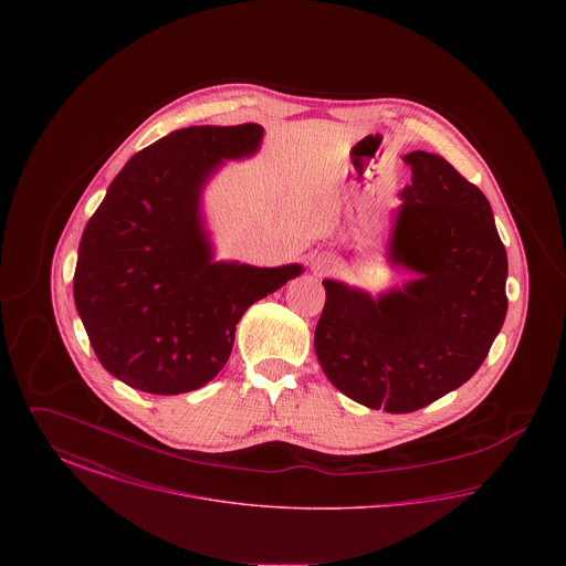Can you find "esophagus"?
Segmentation results:
<instances>
[{
  "mask_svg": "<svg viewBox=\"0 0 566 566\" xmlns=\"http://www.w3.org/2000/svg\"><path fill=\"white\" fill-rule=\"evenodd\" d=\"M335 270H337V259H335L333 254H318V256L312 261V271H314V275H318V277L328 275V273H333Z\"/></svg>",
  "mask_w": 566,
  "mask_h": 566,
  "instance_id": "obj_1",
  "label": "esophagus"
}]
</instances>
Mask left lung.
<instances>
[{"label":"left lung","mask_w":566,"mask_h":566,"mask_svg":"<svg viewBox=\"0 0 566 566\" xmlns=\"http://www.w3.org/2000/svg\"><path fill=\"white\" fill-rule=\"evenodd\" d=\"M386 259L411 271L369 295L323 280L314 348L352 401L409 413L457 390L484 363L507 314V252L484 192L439 155L413 150Z\"/></svg>","instance_id":"obj_1"}]
</instances>
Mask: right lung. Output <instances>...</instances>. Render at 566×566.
<instances>
[{
    "label": "right lung",
    "mask_w": 566,
    "mask_h": 566,
    "mask_svg": "<svg viewBox=\"0 0 566 566\" xmlns=\"http://www.w3.org/2000/svg\"><path fill=\"white\" fill-rule=\"evenodd\" d=\"M263 127H187L139 150L84 227L74 301L104 369L150 395H180L218 376L235 326L303 265L216 261L201 210L224 161L256 155Z\"/></svg>",
    "instance_id": "add662e5"
}]
</instances>
